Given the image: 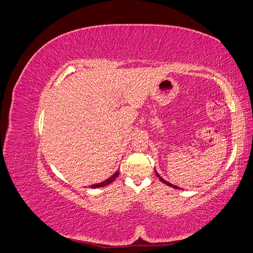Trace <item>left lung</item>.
Returning <instances> with one entry per match:
<instances>
[{
  "label": "left lung",
  "instance_id": "8db88e82",
  "mask_svg": "<svg viewBox=\"0 0 253 253\" xmlns=\"http://www.w3.org/2000/svg\"><path fill=\"white\" fill-rule=\"evenodd\" d=\"M155 174H156V176H157V177L159 178V180L160 181H162V182H164L165 183V185H167V186H169V187H172V188H174V189H178V190H182V189H180L179 187H177V186H174V185H172V183L171 182H169V181H167V180H165L163 177H162V176H160L158 173H157V171L155 170Z\"/></svg>",
  "mask_w": 253,
  "mask_h": 253
}]
</instances>
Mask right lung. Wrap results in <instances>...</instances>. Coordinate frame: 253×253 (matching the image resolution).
<instances>
[{"label": "right lung", "mask_w": 253, "mask_h": 253, "mask_svg": "<svg viewBox=\"0 0 253 253\" xmlns=\"http://www.w3.org/2000/svg\"><path fill=\"white\" fill-rule=\"evenodd\" d=\"M118 175H119V171H116L111 176V177H109L106 180H104L102 182H99V183H95V185H91L90 188L95 189V188H101V187H104V186H108V185H110L111 182H113L115 179L118 177Z\"/></svg>", "instance_id": "obj_1"}]
</instances>
